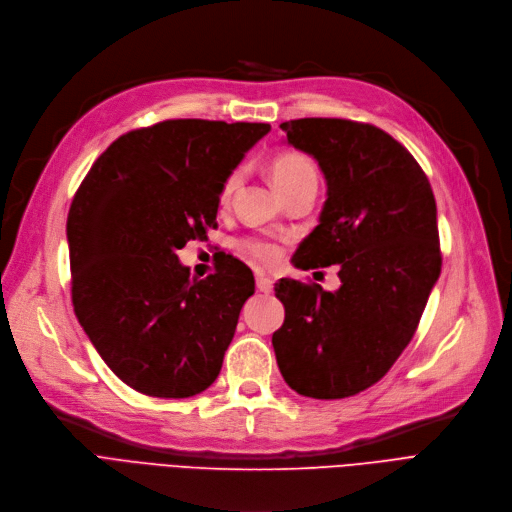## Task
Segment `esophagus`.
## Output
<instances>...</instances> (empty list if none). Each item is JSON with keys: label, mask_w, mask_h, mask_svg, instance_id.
Segmentation results:
<instances>
[{"label": "esophagus", "mask_w": 512, "mask_h": 512, "mask_svg": "<svg viewBox=\"0 0 512 512\" xmlns=\"http://www.w3.org/2000/svg\"><path fill=\"white\" fill-rule=\"evenodd\" d=\"M256 287H258V291H262V294H271V291H273V279L266 277L264 273H258L256 275Z\"/></svg>", "instance_id": "34e87169"}]
</instances>
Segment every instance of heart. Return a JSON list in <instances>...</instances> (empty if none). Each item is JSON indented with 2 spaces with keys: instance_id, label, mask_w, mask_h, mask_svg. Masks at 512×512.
Masks as SVG:
<instances>
[{
  "instance_id": "obj_1",
  "label": "heart",
  "mask_w": 512,
  "mask_h": 512,
  "mask_svg": "<svg viewBox=\"0 0 512 512\" xmlns=\"http://www.w3.org/2000/svg\"><path fill=\"white\" fill-rule=\"evenodd\" d=\"M271 179L281 196H285V193H289L291 189H298L304 185L316 187V183H319V170H316V164L306 154L281 152L271 162ZM237 181H239V173H233L225 181L221 191V202H229ZM243 250L262 264H273L279 258L277 246L262 239H248L243 243Z\"/></svg>"
}]
</instances>
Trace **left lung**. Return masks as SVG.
Returning <instances> with one entry per match:
<instances>
[{
    "mask_svg": "<svg viewBox=\"0 0 512 512\" xmlns=\"http://www.w3.org/2000/svg\"><path fill=\"white\" fill-rule=\"evenodd\" d=\"M287 143L319 162L327 200L294 256L298 269L339 264V289L281 279L285 321L273 348L285 383L316 400L377 383L415 335L442 271L427 175L385 131L344 118L281 123Z\"/></svg>",
    "mask_w": 512,
    "mask_h": 512,
    "instance_id": "1",
    "label": "left lung"
}]
</instances>
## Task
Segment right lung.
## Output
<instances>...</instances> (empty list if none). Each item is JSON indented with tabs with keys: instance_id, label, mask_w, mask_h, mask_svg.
Listing matches in <instances>:
<instances>
[{
	"instance_id": "obj_1",
	"label": "right lung",
	"mask_w": 512,
	"mask_h": 512,
	"mask_svg": "<svg viewBox=\"0 0 512 512\" xmlns=\"http://www.w3.org/2000/svg\"><path fill=\"white\" fill-rule=\"evenodd\" d=\"M266 123L179 118L120 135L70 204L72 306L112 373L154 398H189L221 373L254 275L229 256L189 279L177 250L216 227L229 175Z\"/></svg>"
}]
</instances>
